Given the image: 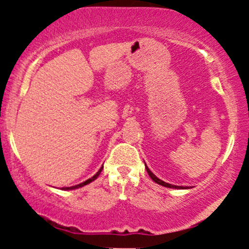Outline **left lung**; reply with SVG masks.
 <instances>
[{
	"label": "left lung",
	"mask_w": 249,
	"mask_h": 249,
	"mask_svg": "<svg viewBox=\"0 0 249 249\" xmlns=\"http://www.w3.org/2000/svg\"><path fill=\"white\" fill-rule=\"evenodd\" d=\"M145 168H146V171H147L148 176L151 177V179H152L154 182H157V184L161 185V186H164V187H168V188H177V190H188V188H191L190 186H177V185H172V184H168V182L162 181V180H160V179L158 178V177H156L152 172H151V170L146 166V164H145Z\"/></svg>",
	"instance_id": "left-lung-1"
}]
</instances>
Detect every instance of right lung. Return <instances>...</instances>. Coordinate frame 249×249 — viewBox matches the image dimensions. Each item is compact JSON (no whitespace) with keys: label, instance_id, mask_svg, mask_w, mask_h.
Masks as SVG:
<instances>
[{"label":"right lung","instance_id":"add662e5","mask_svg":"<svg viewBox=\"0 0 249 249\" xmlns=\"http://www.w3.org/2000/svg\"><path fill=\"white\" fill-rule=\"evenodd\" d=\"M102 170H103V166H102L101 168H99V170H98V172H97V173L95 174V176H93V177H91L90 179L85 180L84 182H81V184H78V185H75V186H70V187H62V190H63V191H71V190H77V188H79V187H83V186H85V185L90 184V182H92L93 180H96L97 178H98V176H99V174H101Z\"/></svg>","mask_w":249,"mask_h":249}]
</instances>
